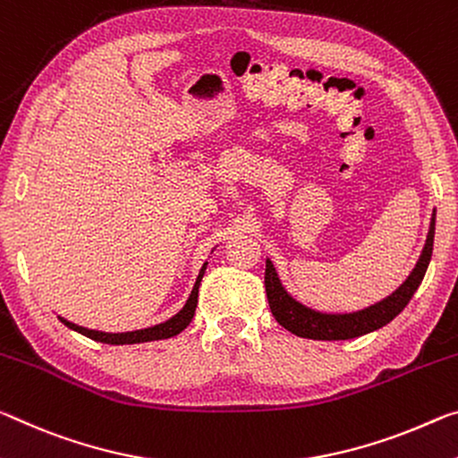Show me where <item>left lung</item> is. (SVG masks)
<instances>
[{"label":"left lung","instance_id":"1","mask_svg":"<svg viewBox=\"0 0 458 458\" xmlns=\"http://www.w3.org/2000/svg\"><path fill=\"white\" fill-rule=\"evenodd\" d=\"M437 216V214H434ZM434 216L430 222V232H428L422 257H420L416 268L397 292L391 293L387 300H383L375 306L354 311V314H318V311L310 310L301 303H297L293 297H289L285 289L281 287L277 273L267 260L265 268V292L268 300V308H271L275 320H277L283 328L289 330L295 336L301 338H314V340H348L357 338L362 334H369L373 330H379L383 326L389 324L394 318L408 306L411 295L422 283L426 268L430 265L432 259V246H434Z\"/></svg>","mask_w":458,"mask_h":458}]
</instances>
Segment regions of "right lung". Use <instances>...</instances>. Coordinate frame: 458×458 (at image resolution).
Listing matches in <instances>:
<instances>
[{
    "instance_id": "right-lung-1",
    "label": "right lung",
    "mask_w": 458,
    "mask_h": 458,
    "mask_svg": "<svg viewBox=\"0 0 458 458\" xmlns=\"http://www.w3.org/2000/svg\"><path fill=\"white\" fill-rule=\"evenodd\" d=\"M206 265L201 267V271L198 275V281H195L193 292L190 295V300H187L185 308L181 310L177 316H173L171 320L152 326V328H144V330H136V332H122V334H107V332H98V330H87V328H83V326H77L72 322L63 320V318H61V322L64 326H69L71 330H75L79 334H83V336H87V338L98 340V343H106V344H136V343H150V340H163V338L177 336V334L181 330H185L187 326H190V322L193 320L195 306H198L199 283H201V277H203V271H206Z\"/></svg>"
}]
</instances>
